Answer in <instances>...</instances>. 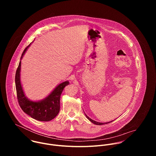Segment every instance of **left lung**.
<instances>
[{"label":"left lung","mask_w":156,"mask_h":156,"mask_svg":"<svg viewBox=\"0 0 156 156\" xmlns=\"http://www.w3.org/2000/svg\"><path fill=\"white\" fill-rule=\"evenodd\" d=\"M85 115H86V114H85ZM86 117H87V119L89 120H90L92 123H93L94 124L98 125H104V124H106V123H108L112 122H107V123H100V122H96V121H94V120H93L91 119L90 117H88L87 115H86Z\"/></svg>","instance_id":"1"}]
</instances>
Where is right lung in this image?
Instances as JSON below:
<instances>
[{"mask_svg":"<svg viewBox=\"0 0 156 156\" xmlns=\"http://www.w3.org/2000/svg\"><path fill=\"white\" fill-rule=\"evenodd\" d=\"M28 46L21 54V59L23 57ZM21 61H20L15 73V86L18 104L24 112L33 119L42 122H48L54 119L60 111V99L64 87L69 84L65 81L58 84L54 90L45 99L41 101L33 102L30 101L25 95L20 83Z\"/></svg>","mask_w":156,"mask_h":156,"instance_id":"right-lung-1","label":"right lung"}]
</instances>
